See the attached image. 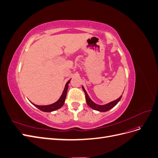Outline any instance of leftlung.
<instances>
[{
  "instance_id": "obj_1",
  "label": "left lung",
  "mask_w": 158,
  "mask_h": 158,
  "mask_svg": "<svg viewBox=\"0 0 158 158\" xmlns=\"http://www.w3.org/2000/svg\"><path fill=\"white\" fill-rule=\"evenodd\" d=\"M82 89L84 90V92L85 93V100H86V103L88 104V106L91 107L92 109H94V110H96V111H100V112H106L109 111L111 109H112L113 107H114V106H116V105L118 103V102L120 101L121 98H122V95L121 96L119 97L118 99H117L116 100H114V101H113L111 102H110L109 103H107L106 105H98L95 103H94L92 99H91L89 97V95H88L86 91L84 89V88L82 86Z\"/></svg>"
}]
</instances>
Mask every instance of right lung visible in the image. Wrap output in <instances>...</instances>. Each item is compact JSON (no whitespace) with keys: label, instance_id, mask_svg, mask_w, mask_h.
<instances>
[{"label":"right lung","instance_id":"obj_1","mask_svg":"<svg viewBox=\"0 0 158 158\" xmlns=\"http://www.w3.org/2000/svg\"><path fill=\"white\" fill-rule=\"evenodd\" d=\"M70 80H69L68 82H66L63 94H62L61 96L60 97L58 101L56 102L55 103L51 104V105H48V106H37V105H35L31 102V103L35 107H36L37 108H38L40 110H41V111H44V112H51V111H56V110H57V109H60V107H62V106H63L64 103L65 99L66 97V93H67V90H68V88H69V84L70 82Z\"/></svg>","mask_w":158,"mask_h":158}]
</instances>
